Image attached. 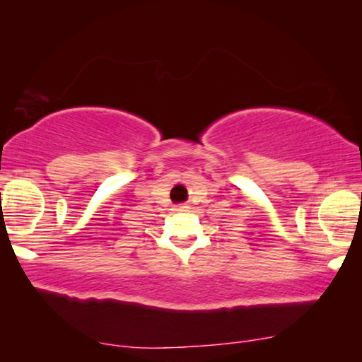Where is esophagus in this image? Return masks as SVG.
<instances>
[{"mask_svg": "<svg viewBox=\"0 0 362 362\" xmlns=\"http://www.w3.org/2000/svg\"><path fill=\"white\" fill-rule=\"evenodd\" d=\"M189 209H191V207L187 206V204H176L175 209H173V211H176V212H187Z\"/></svg>", "mask_w": 362, "mask_h": 362, "instance_id": "esophagus-1", "label": "esophagus"}]
</instances>
